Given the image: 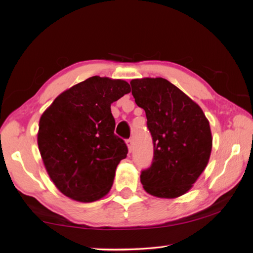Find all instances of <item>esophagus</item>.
<instances>
[{
	"label": "esophagus",
	"mask_w": 253,
	"mask_h": 253,
	"mask_svg": "<svg viewBox=\"0 0 253 253\" xmlns=\"http://www.w3.org/2000/svg\"><path fill=\"white\" fill-rule=\"evenodd\" d=\"M126 144H127L128 151L131 152V151H132V140H131V139H127V140H126Z\"/></svg>",
	"instance_id": "1"
}]
</instances>
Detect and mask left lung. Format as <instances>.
I'll list each match as a JSON object with an SVG mask.
<instances>
[{"instance_id": "1", "label": "left lung", "mask_w": 253, "mask_h": 253, "mask_svg": "<svg viewBox=\"0 0 253 253\" xmlns=\"http://www.w3.org/2000/svg\"><path fill=\"white\" fill-rule=\"evenodd\" d=\"M137 106L146 113L154 144L152 166L140 182L148 194L175 199L187 193L207 168L212 132L203 110L164 78L130 81Z\"/></svg>"}]
</instances>
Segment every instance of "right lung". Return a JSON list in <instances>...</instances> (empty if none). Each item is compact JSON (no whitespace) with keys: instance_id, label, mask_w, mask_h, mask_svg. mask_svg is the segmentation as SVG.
<instances>
[{"instance_id":"add662e5","label":"right lung","mask_w":253,"mask_h":253,"mask_svg":"<svg viewBox=\"0 0 253 253\" xmlns=\"http://www.w3.org/2000/svg\"><path fill=\"white\" fill-rule=\"evenodd\" d=\"M129 92L125 80L93 76L60 93L41 115L38 146L46 173L63 195L90 203L109 193L128 153L114 134L110 106Z\"/></svg>"}]
</instances>
